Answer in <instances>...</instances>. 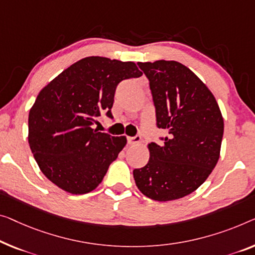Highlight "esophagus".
<instances>
[{
	"instance_id": "obj_1",
	"label": "esophagus",
	"mask_w": 255,
	"mask_h": 255,
	"mask_svg": "<svg viewBox=\"0 0 255 255\" xmlns=\"http://www.w3.org/2000/svg\"><path fill=\"white\" fill-rule=\"evenodd\" d=\"M128 140V144L129 145H136V144H138L140 142V136L139 135H136V136H132V137H127Z\"/></svg>"
}]
</instances>
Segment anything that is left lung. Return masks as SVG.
I'll use <instances>...</instances> for the list:
<instances>
[{
  "mask_svg": "<svg viewBox=\"0 0 255 255\" xmlns=\"http://www.w3.org/2000/svg\"><path fill=\"white\" fill-rule=\"evenodd\" d=\"M149 79L162 143L149 144L150 159L132 170L139 191L158 201L198 189L214 169L223 137V118L214 96L187 66L174 60L138 63Z\"/></svg>",
  "mask_w": 255,
  "mask_h": 255,
  "instance_id": "obj_1",
  "label": "left lung"
}]
</instances>
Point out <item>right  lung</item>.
<instances>
[{"label": "right lung", "instance_id": "right-lung-1", "mask_svg": "<svg viewBox=\"0 0 255 255\" xmlns=\"http://www.w3.org/2000/svg\"><path fill=\"white\" fill-rule=\"evenodd\" d=\"M140 75L135 63L93 56L40 91L28 116V143L49 181L73 195L97 188L127 139L93 126L102 115L113 119L117 86Z\"/></svg>", "mask_w": 255, "mask_h": 255}]
</instances>
